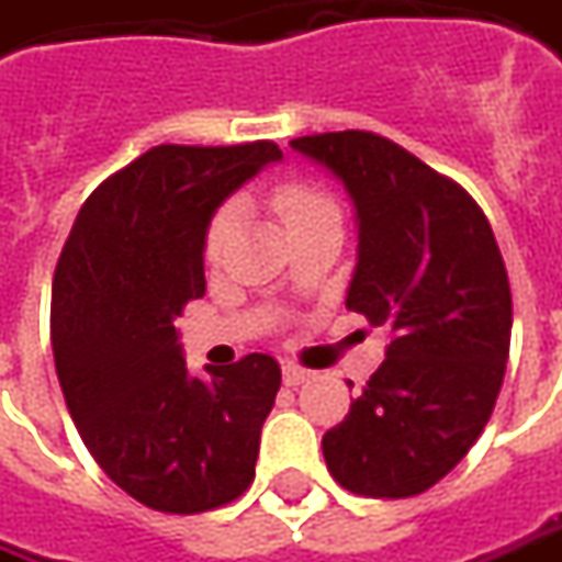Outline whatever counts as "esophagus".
<instances>
[{
    "mask_svg": "<svg viewBox=\"0 0 562 562\" xmlns=\"http://www.w3.org/2000/svg\"><path fill=\"white\" fill-rule=\"evenodd\" d=\"M304 379H311V370H304L299 363H282V382L285 385H301Z\"/></svg>",
    "mask_w": 562,
    "mask_h": 562,
    "instance_id": "34e87169",
    "label": "esophagus"
}]
</instances>
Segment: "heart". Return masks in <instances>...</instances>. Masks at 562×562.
Listing matches in <instances>:
<instances>
[{
	"mask_svg": "<svg viewBox=\"0 0 562 562\" xmlns=\"http://www.w3.org/2000/svg\"><path fill=\"white\" fill-rule=\"evenodd\" d=\"M273 207L282 217V223L292 229L304 221H314L319 214H339L336 202L317 189V186L299 183V180H289V183H280L273 189ZM236 221H239V204L226 202L214 211V217L204 229V255L207 261H217L223 255V248L229 245V236L236 229Z\"/></svg>",
	"mask_w": 562,
	"mask_h": 562,
	"instance_id": "1",
	"label": "heart"
}]
</instances>
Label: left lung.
<instances>
[{"label":"left lung","instance_id":"8db88e82","mask_svg":"<svg viewBox=\"0 0 562 562\" xmlns=\"http://www.w3.org/2000/svg\"><path fill=\"white\" fill-rule=\"evenodd\" d=\"M289 146L358 211L348 311L385 326V360L323 436L333 479L363 497H414L482 436L510 355L513 301L492 223L467 189L367 130Z\"/></svg>","mask_w":562,"mask_h":562}]
</instances>
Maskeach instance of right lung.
I'll return each instance as SVG.
<instances>
[{"label":"right lung","mask_w":562,"mask_h":562,"mask_svg":"<svg viewBox=\"0 0 562 562\" xmlns=\"http://www.w3.org/2000/svg\"><path fill=\"white\" fill-rule=\"evenodd\" d=\"M273 143L155 146L92 189L52 280V351L77 432L105 475L161 513H204L255 479L280 363L189 376L177 317L204 295V229Z\"/></svg>","instance_id":"1"}]
</instances>
